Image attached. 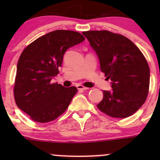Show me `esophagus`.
Instances as JSON below:
<instances>
[{
    "instance_id": "1",
    "label": "esophagus",
    "mask_w": 160,
    "mask_h": 160,
    "mask_svg": "<svg viewBox=\"0 0 160 160\" xmlns=\"http://www.w3.org/2000/svg\"><path fill=\"white\" fill-rule=\"evenodd\" d=\"M77 88L79 90H88V88H86V87H83V85H80V84L77 85Z\"/></svg>"
}]
</instances>
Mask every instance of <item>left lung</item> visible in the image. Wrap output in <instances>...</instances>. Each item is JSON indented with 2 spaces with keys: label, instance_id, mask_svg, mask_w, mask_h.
Listing matches in <instances>:
<instances>
[{
  "label": "left lung",
  "instance_id": "8db88e82",
  "mask_svg": "<svg viewBox=\"0 0 160 160\" xmlns=\"http://www.w3.org/2000/svg\"><path fill=\"white\" fill-rule=\"evenodd\" d=\"M83 35L96 52L101 70L111 80L110 91L98 108L107 115L125 118L146 101L149 88V67L139 49L128 38L109 31H88Z\"/></svg>",
  "mask_w": 160,
  "mask_h": 160
}]
</instances>
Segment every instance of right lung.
<instances>
[{
	"instance_id": "right-lung-1",
	"label": "right lung",
	"mask_w": 160,
	"mask_h": 160,
	"mask_svg": "<svg viewBox=\"0 0 160 160\" xmlns=\"http://www.w3.org/2000/svg\"><path fill=\"white\" fill-rule=\"evenodd\" d=\"M84 39L77 32L56 30L23 50L18 62L14 96L18 107L33 121L52 122L67 109L77 88H64L51 80L59 73L65 52Z\"/></svg>"
}]
</instances>
